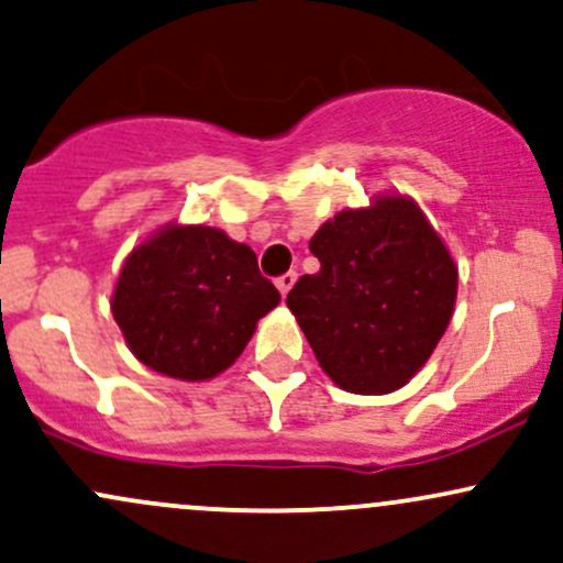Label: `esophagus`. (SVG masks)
<instances>
[{
	"mask_svg": "<svg viewBox=\"0 0 563 563\" xmlns=\"http://www.w3.org/2000/svg\"><path fill=\"white\" fill-rule=\"evenodd\" d=\"M294 283H296V273H286V275H280V277H277V280H275V286H277V290H280V296H283V299H286V296H288V290L294 288Z\"/></svg>",
	"mask_w": 563,
	"mask_h": 563,
	"instance_id": "1",
	"label": "esophagus"
}]
</instances>
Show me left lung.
Returning a JSON list of instances; mask_svg holds the SVG:
<instances>
[{
    "instance_id": "8db88e82",
    "label": "left lung",
    "mask_w": 563,
    "mask_h": 563,
    "mask_svg": "<svg viewBox=\"0 0 563 563\" xmlns=\"http://www.w3.org/2000/svg\"><path fill=\"white\" fill-rule=\"evenodd\" d=\"M288 309L339 389L389 394L429 363L457 299V264L405 192L373 196L320 224Z\"/></svg>"
}]
</instances>
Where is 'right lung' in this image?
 <instances>
[{"label": "right lung", "instance_id": "obj_1", "mask_svg": "<svg viewBox=\"0 0 563 563\" xmlns=\"http://www.w3.org/2000/svg\"><path fill=\"white\" fill-rule=\"evenodd\" d=\"M277 303L249 245L209 224L169 222L129 251L111 312L142 365L198 384L241 357Z\"/></svg>", "mask_w": 563, "mask_h": 563}]
</instances>
